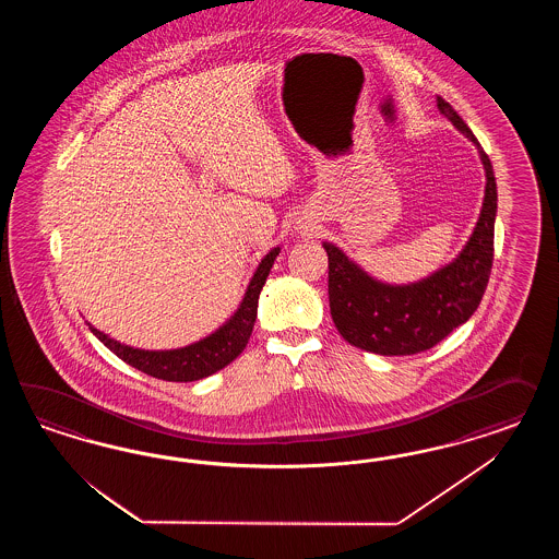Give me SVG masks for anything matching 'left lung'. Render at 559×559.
Segmentation results:
<instances>
[{
    "instance_id": "obj_1",
    "label": "left lung",
    "mask_w": 559,
    "mask_h": 559,
    "mask_svg": "<svg viewBox=\"0 0 559 559\" xmlns=\"http://www.w3.org/2000/svg\"><path fill=\"white\" fill-rule=\"evenodd\" d=\"M440 112L477 145L486 169L481 215L465 250L455 262L407 287L372 281L336 246L323 243L328 254L330 313L340 336L356 348L383 356L416 355L437 346L474 316L481 301L493 262L496 178L488 153L453 106L437 98Z\"/></svg>"
}]
</instances>
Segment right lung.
<instances>
[{
    "mask_svg": "<svg viewBox=\"0 0 559 559\" xmlns=\"http://www.w3.org/2000/svg\"><path fill=\"white\" fill-rule=\"evenodd\" d=\"M278 252L281 250L274 248L271 250V254H266V258L260 262L236 316L215 334H211L209 338L201 340L197 344H190L187 348L159 350V353L139 350V348L124 346L117 340L108 338L106 334H102L100 330H96L92 325H90V330L106 348H110L127 365L135 367L136 371L147 372L155 379L176 381V383L199 381V379L227 367L246 348L250 334H252V328H254L260 290L269 278V272H271L274 258L278 255Z\"/></svg>",
    "mask_w": 559,
    "mask_h": 559,
    "instance_id": "right-lung-1",
    "label": "right lung"
}]
</instances>
